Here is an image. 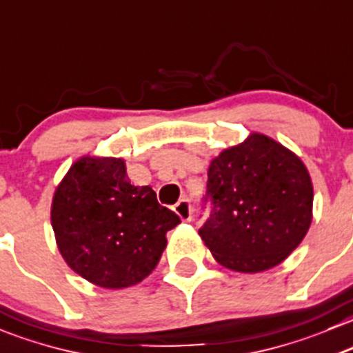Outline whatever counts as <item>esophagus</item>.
Returning a JSON list of instances; mask_svg holds the SVG:
<instances>
[{"label": "esophagus", "mask_w": 353, "mask_h": 353, "mask_svg": "<svg viewBox=\"0 0 353 353\" xmlns=\"http://www.w3.org/2000/svg\"><path fill=\"white\" fill-rule=\"evenodd\" d=\"M174 212H176L183 221L186 222L191 221V217H193V207H191V201L188 200V198H183V200H179L176 205H174Z\"/></svg>", "instance_id": "34e87169"}]
</instances>
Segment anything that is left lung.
<instances>
[{
    "instance_id": "8db88e82",
    "label": "left lung",
    "mask_w": 353,
    "mask_h": 353,
    "mask_svg": "<svg viewBox=\"0 0 353 353\" xmlns=\"http://www.w3.org/2000/svg\"><path fill=\"white\" fill-rule=\"evenodd\" d=\"M210 217L200 236L221 265L262 272L281 263L312 222V181L281 143L253 132L208 167Z\"/></svg>"
}]
</instances>
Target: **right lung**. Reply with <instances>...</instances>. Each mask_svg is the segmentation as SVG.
Segmentation results:
<instances>
[{
	"mask_svg": "<svg viewBox=\"0 0 353 353\" xmlns=\"http://www.w3.org/2000/svg\"><path fill=\"white\" fill-rule=\"evenodd\" d=\"M181 219L150 186H132L125 162L79 159L54 191L51 225L68 268L101 288H128L157 268Z\"/></svg>",
	"mask_w": 353,
	"mask_h": 353,
	"instance_id": "add662e5",
	"label": "right lung"
}]
</instances>
